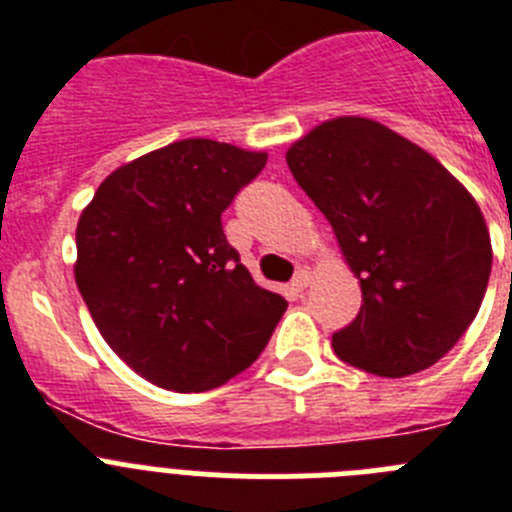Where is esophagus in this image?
<instances>
[{
    "label": "esophagus",
    "mask_w": 512,
    "mask_h": 512,
    "mask_svg": "<svg viewBox=\"0 0 512 512\" xmlns=\"http://www.w3.org/2000/svg\"><path fill=\"white\" fill-rule=\"evenodd\" d=\"M307 284H310V274H307V269H297L295 279H292V284H289V295L295 297V300L297 297H302L305 295Z\"/></svg>",
    "instance_id": "1"
}]
</instances>
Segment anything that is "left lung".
Returning <instances> with one entry per match:
<instances>
[{
  "instance_id": "left-lung-1",
  "label": "left lung",
  "mask_w": 512,
  "mask_h": 512,
  "mask_svg": "<svg viewBox=\"0 0 512 512\" xmlns=\"http://www.w3.org/2000/svg\"><path fill=\"white\" fill-rule=\"evenodd\" d=\"M361 282V310L333 333L338 359L377 377L423 372L456 346L485 297L492 246L472 194L408 138L338 117L287 151Z\"/></svg>"
}]
</instances>
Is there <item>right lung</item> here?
Returning a JSON list of instances; mask_svg holds the SVG:
<instances>
[{
  "mask_svg": "<svg viewBox=\"0 0 512 512\" xmlns=\"http://www.w3.org/2000/svg\"><path fill=\"white\" fill-rule=\"evenodd\" d=\"M266 153L187 138L112 171L76 225V287L102 338L148 382L205 392L259 359L287 300L223 233Z\"/></svg>",
  "mask_w": 512,
  "mask_h": 512,
  "instance_id": "1",
  "label": "right lung"
}]
</instances>
